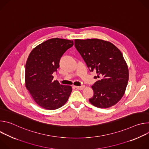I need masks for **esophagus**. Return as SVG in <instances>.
<instances>
[{
  "instance_id": "esophagus-1",
  "label": "esophagus",
  "mask_w": 149,
  "mask_h": 149,
  "mask_svg": "<svg viewBox=\"0 0 149 149\" xmlns=\"http://www.w3.org/2000/svg\"><path fill=\"white\" fill-rule=\"evenodd\" d=\"M84 88H85V86H76V88L78 89V90H83Z\"/></svg>"
}]
</instances>
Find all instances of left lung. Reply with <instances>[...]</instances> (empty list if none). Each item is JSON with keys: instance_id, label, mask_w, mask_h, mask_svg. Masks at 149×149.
<instances>
[{"instance_id": "left-lung-1", "label": "left lung", "mask_w": 149, "mask_h": 149, "mask_svg": "<svg viewBox=\"0 0 149 149\" xmlns=\"http://www.w3.org/2000/svg\"><path fill=\"white\" fill-rule=\"evenodd\" d=\"M75 47L98 80L91 87L89 100L95 107L107 109L116 105L124 95L129 81V68L121 52L111 42L100 39H75Z\"/></svg>"}]
</instances>
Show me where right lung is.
I'll use <instances>...</instances> for the list:
<instances>
[{
	"mask_svg": "<svg viewBox=\"0 0 149 149\" xmlns=\"http://www.w3.org/2000/svg\"><path fill=\"white\" fill-rule=\"evenodd\" d=\"M73 45L72 40L52 38L35 47L28 56L25 86L35 102L46 110L61 107L71 93V86L53 81L52 74L57 71L62 55Z\"/></svg>",
	"mask_w": 149,
	"mask_h": 149,
	"instance_id": "add662e5",
	"label": "right lung"
}]
</instances>
